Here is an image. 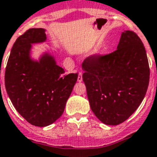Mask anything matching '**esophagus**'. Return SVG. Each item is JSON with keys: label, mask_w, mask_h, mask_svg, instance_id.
Segmentation results:
<instances>
[{"label": "esophagus", "mask_w": 157, "mask_h": 157, "mask_svg": "<svg viewBox=\"0 0 157 157\" xmlns=\"http://www.w3.org/2000/svg\"><path fill=\"white\" fill-rule=\"evenodd\" d=\"M82 72L78 73V82H82Z\"/></svg>", "instance_id": "1"}]
</instances>
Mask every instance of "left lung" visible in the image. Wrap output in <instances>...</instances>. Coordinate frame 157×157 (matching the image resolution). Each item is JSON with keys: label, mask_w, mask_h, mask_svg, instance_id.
<instances>
[{"label": "left lung", "mask_w": 157, "mask_h": 157, "mask_svg": "<svg viewBox=\"0 0 157 157\" xmlns=\"http://www.w3.org/2000/svg\"><path fill=\"white\" fill-rule=\"evenodd\" d=\"M82 69L90 108L107 125L128 120L145 96L149 65L143 42L132 31L122 32L116 51L86 58Z\"/></svg>", "instance_id": "left-lung-1"}]
</instances>
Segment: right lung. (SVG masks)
<instances>
[{"label":"right lung","instance_id":"right-lung-1","mask_svg":"<svg viewBox=\"0 0 157 157\" xmlns=\"http://www.w3.org/2000/svg\"><path fill=\"white\" fill-rule=\"evenodd\" d=\"M46 41V29H29L14 42L5 75L7 94L18 113L32 125L46 127L63 115L78 78L65 75L53 55L31 57L33 44Z\"/></svg>","mask_w":157,"mask_h":157}]
</instances>
